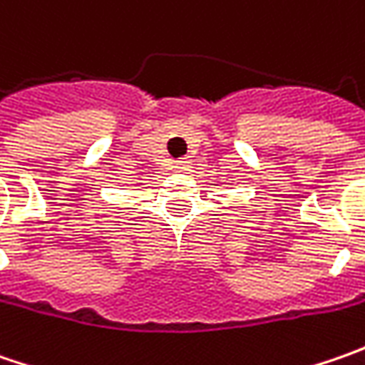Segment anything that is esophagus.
I'll return each mask as SVG.
<instances>
[{"mask_svg": "<svg viewBox=\"0 0 365 365\" xmlns=\"http://www.w3.org/2000/svg\"><path fill=\"white\" fill-rule=\"evenodd\" d=\"M189 158H180V160H176L175 162V168L176 170H187L189 168Z\"/></svg>", "mask_w": 365, "mask_h": 365, "instance_id": "obj_1", "label": "esophagus"}]
</instances>
